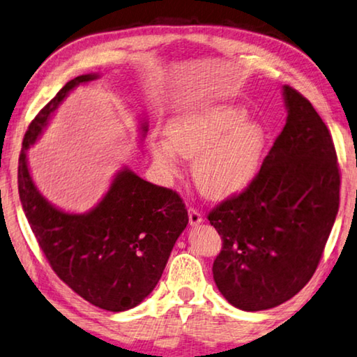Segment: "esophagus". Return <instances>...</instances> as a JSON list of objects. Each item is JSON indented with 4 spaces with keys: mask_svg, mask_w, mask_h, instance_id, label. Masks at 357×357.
<instances>
[{
    "mask_svg": "<svg viewBox=\"0 0 357 357\" xmlns=\"http://www.w3.org/2000/svg\"><path fill=\"white\" fill-rule=\"evenodd\" d=\"M188 218H190L191 227H196V225H199L202 222L201 212L195 209V207H190V209H188Z\"/></svg>",
    "mask_w": 357,
    "mask_h": 357,
    "instance_id": "esophagus-1",
    "label": "esophagus"
}]
</instances>
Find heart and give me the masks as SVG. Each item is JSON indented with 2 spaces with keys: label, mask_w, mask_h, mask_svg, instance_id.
<instances>
[{
  "label": "heart",
  "mask_w": 357,
  "mask_h": 357,
  "mask_svg": "<svg viewBox=\"0 0 357 357\" xmlns=\"http://www.w3.org/2000/svg\"><path fill=\"white\" fill-rule=\"evenodd\" d=\"M166 140L153 142L155 160L175 171L178 156L193 160V178L202 193L222 199L254 182L265 151L261 126L231 103H202L169 119Z\"/></svg>",
  "instance_id": "1"
}]
</instances>
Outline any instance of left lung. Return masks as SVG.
Returning <instances> with one entry per match:
<instances>
[{
  "label": "left lung",
  "mask_w": 357,
  "mask_h": 357,
  "mask_svg": "<svg viewBox=\"0 0 357 357\" xmlns=\"http://www.w3.org/2000/svg\"><path fill=\"white\" fill-rule=\"evenodd\" d=\"M282 89L287 121L254 182L207 215L222 238L213 281L244 311L274 308L308 284L338 213L332 135L308 98Z\"/></svg>",
  "instance_id": "left-lung-1"
}]
</instances>
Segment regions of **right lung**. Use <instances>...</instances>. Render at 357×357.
I'll list each match as a JSON object with an SVG mask.
<instances>
[{
    "mask_svg": "<svg viewBox=\"0 0 357 357\" xmlns=\"http://www.w3.org/2000/svg\"><path fill=\"white\" fill-rule=\"evenodd\" d=\"M68 81L36 114L19 156V195L25 217L57 276L98 308L119 312L142 303L156 287L188 212L175 191L153 185L124 167L94 209L68 213L47 202L33 183L26 150L71 89L97 79ZM144 135L146 124L142 126Z\"/></svg>",
    "mask_w": 357,
    "mask_h": 357,
    "instance_id": "right-lung-1",
    "label": "right lung"
}]
</instances>
